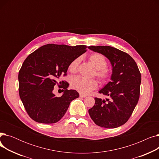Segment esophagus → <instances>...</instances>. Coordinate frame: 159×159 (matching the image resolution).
<instances>
[{
	"label": "esophagus",
	"mask_w": 159,
	"mask_h": 159,
	"mask_svg": "<svg viewBox=\"0 0 159 159\" xmlns=\"http://www.w3.org/2000/svg\"><path fill=\"white\" fill-rule=\"evenodd\" d=\"M80 97L85 98V97H86V95H83V94H82V93H80Z\"/></svg>",
	"instance_id": "1"
}]
</instances>
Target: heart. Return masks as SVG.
Instances as JSON below:
<instances>
[{
	"label": "heart",
	"mask_w": 159,
	"mask_h": 159,
	"mask_svg": "<svg viewBox=\"0 0 159 159\" xmlns=\"http://www.w3.org/2000/svg\"><path fill=\"white\" fill-rule=\"evenodd\" d=\"M89 61L95 68V74L102 82H107L111 77V72L106 68L107 62L106 57L101 53H93L89 57ZM80 62V58L73 59L68 66V70L71 73L77 71ZM71 86L80 93L87 94L98 86L97 81L94 79H88L80 77H73L71 80Z\"/></svg>",
	"instance_id": "1"
}]
</instances>
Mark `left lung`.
Segmentation results:
<instances>
[{"mask_svg": "<svg viewBox=\"0 0 159 159\" xmlns=\"http://www.w3.org/2000/svg\"><path fill=\"white\" fill-rule=\"evenodd\" d=\"M107 58L112 66L111 81L98 92L108 98H95V105L88 110L95 124L115 128L131 116L140 96L141 74L137 64L128 53L109 46H88Z\"/></svg>", "mask_w": 159, "mask_h": 159, "instance_id": "left-lung-1", "label": "left lung"}]
</instances>
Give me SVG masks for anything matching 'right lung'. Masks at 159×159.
<instances>
[{
	"mask_svg": "<svg viewBox=\"0 0 159 159\" xmlns=\"http://www.w3.org/2000/svg\"><path fill=\"white\" fill-rule=\"evenodd\" d=\"M86 48L85 45L48 44L25 59L19 73V95L33 120L43 124L57 122L70 102L79 97L76 90L67 89L69 84L61 81V78L66 75L70 63L85 53ZM61 84L65 92L61 97H56L52 93L54 86Z\"/></svg>",
	"mask_w": 159,
	"mask_h": 159,
	"instance_id": "add662e5",
	"label": "right lung"
}]
</instances>
